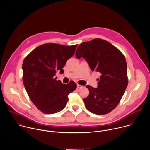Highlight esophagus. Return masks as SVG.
<instances>
[{
	"label": "esophagus",
	"instance_id": "34e87169",
	"mask_svg": "<svg viewBox=\"0 0 150 150\" xmlns=\"http://www.w3.org/2000/svg\"><path fill=\"white\" fill-rule=\"evenodd\" d=\"M82 87H83V86H82V85H79V84H77V88L80 89V88H82Z\"/></svg>",
	"mask_w": 150,
	"mask_h": 150
}]
</instances>
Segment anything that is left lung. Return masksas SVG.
I'll list each match as a JSON object with an SVG mask.
<instances>
[{
    "instance_id": "obj_1",
    "label": "left lung",
    "mask_w": 150,
    "mask_h": 150,
    "mask_svg": "<svg viewBox=\"0 0 150 150\" xmlns=\"http://www.w3.org/2000/svg\"><path fill=\"white\" fill-rule=\"evenodd\" d=\"M75 55L85 59L92 71L100 74L97 88L87 85L90 93L83 98L90 112L103 115L119 103L128 84L127 64L122 53L108 41L94 38L78 47Z\"/></svg>"
}]
</instances>
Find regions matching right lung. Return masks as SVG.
I'll return each instance as SVG.
<instances>
[{
  "mask_svg": "<svg viewBox=\"0 0 150 150\" xmlns=\"http://www.w3.org/2000/svg\"><path fill=\"white\" fill-rule=\"evenodd\" d=\"M77 45L65 46L46 43L34 49L23 63V83L27 93L37 109L45 114L62 110L68 95L76 88L74 82L63 84L54 77L63 72L67 61L75 53Z\"/></svg>",
  "mask_w": 150,
  "mask_h": 150,
  "instance_id": "right-lung-1",
  "label": "right lung"
}]
</instances>
